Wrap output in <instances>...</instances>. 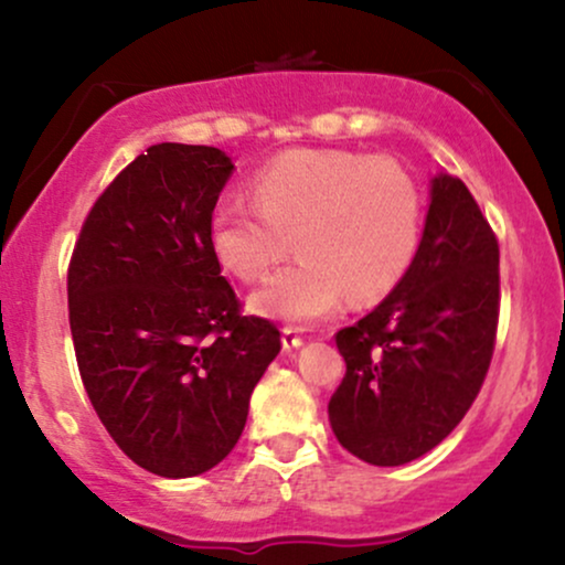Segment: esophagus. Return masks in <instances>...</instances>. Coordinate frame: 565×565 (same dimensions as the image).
<instances>
[{
	"instance_id": "1",
	"label": "esophagus",
	"mask_w": 565,
	"mask_h": 565,
	"mask_svg": "<svg viewBox=\"0 0 565 565\" xmlns=\"http://www.w3.org/2000/svg\"><path fill=\"white\" fill-rule=\"evenodd\" d=\"M281 345H284V350H295V348H300V345H302V334H300V329H295V327H284V332H281Z\"/></svg>"
}]
</instances>
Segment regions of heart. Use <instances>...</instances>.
<instances>
[{"label": "heart", "mask_w": 565, "mask_h": 565, "mask_svg": "<svg viewBox=\"0 0 565 565\" xmlns=\"http://www.w3.org/2000/svg\"><path fill=\"white\" fill-rule=\"evenodd\" d=\"M425 228V196L398 161L337 148H297L252 178V199H220L210 246L238 281L255 284L295 236L297 260L255 291L263 319L310 323L345 297L377 302L404 281Z\"/></svg>", "instance_id": "b5f03b06"}]
</instances>
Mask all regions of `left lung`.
<instances>
[{"instance_id": "left-lung-1", "label": "left lung", "mask_w": 565, "mask_h": 565, "mask_svg": "<svg viewBox=\"0 0 565 565\" xmlns=\"http://www.w3.org/2000/svg\"><path fill=\"white\" fill-rule=\"evenodd\" d=\"M499 321V244L468 185L436 174L417 260L372 313L337 332L345 377L329 423L377 468L423 457L481 391Z\"/></svg>"}]
</instances>
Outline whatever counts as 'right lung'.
Instances as JSON below:
<instances>
[{"mask_svg": "<svg viewBox=\"0 0 565 565\" xmlns=\"http://www.w3.org/2000/svg\"><path fill=\"white\" fill-rule=\"evenodd\" d=\"M231 172L220 148L151 146L97 196L68 263L84 391L116 446L161 478L228 457L281 350L276 323L242 313L212 255Z\"/></svg>", "mask_w": 565, "mask_h": 565, "instance_id": "right-lung-1", "label": "right lung"}]
</instances>
